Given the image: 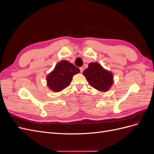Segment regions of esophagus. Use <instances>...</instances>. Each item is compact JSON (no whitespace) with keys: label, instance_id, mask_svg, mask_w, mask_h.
<instances>
[{"label":"esophagus","instance_id":"34e87169","mask_svg":"<svg viewBox=\"0 0 154 154\" xmlns=\"http://www.w3.org/2000/svg\"><path fill=\"white\" fill-rule=\"evenodd\" d=\"M80 71H81V73H82V72H83V71H84V68L81 67V68H80Z\"/></svg>","mask_w":154,"mask_h":154}]
</instances>
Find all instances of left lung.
I'll return each mask as SVG.
<instances>
[{
  "instance_id": "obj_1",
  "label": "left lung",
  "mask_w": 154,
  "mask_h": 154,
  "mask_svg": "<svg viewBox=\"0 0 154 154\" xmlns=\"http://www.w3.org/2000/svg\"><path fill=\"white\" fill-rule=\"evenodd\" d=\"M91 86L100 91H107L113 83V75L98 63H90L82 73Z\"/></svg>"
}]
</instances>
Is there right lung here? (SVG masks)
Returning a JSON list of instances; mask_svg holds the SVG:
<instances>
[{
    "mask_svg": "<svg viewBox=\"0 0 154 154\" xmlns=\"http://www.w3.org/2000/svg\"><path fill=\"white\" fill-rule=\"evenodd\" d=\"M79 72V69L68 60H61L47 75V85L51 91L59 92L68 87L72 77Z\"/></svg>",
    "mask_w": 154,
    "mask_h": 154,
    "instance_id": "add662e5",
    "label": "right lung"
}]
</instances>
